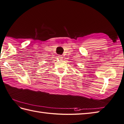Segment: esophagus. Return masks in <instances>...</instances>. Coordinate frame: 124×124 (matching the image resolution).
<instances>
[{
	"label": "esophagus",
	"mask_w": 124,
	"mask_h": 124,
	"mask_svg": "<svg viewBox=\"0 0 124 124\" xmlns=\"http://www.w3.org/2000/svg\"><path fill=\"white\" fill-rule=\"evenodd\" d=\"M63 58V55H60L59 56V59H60V60H62Z\"/></svg>",
	"instance_id": "34e87169"
}]
</instances>
